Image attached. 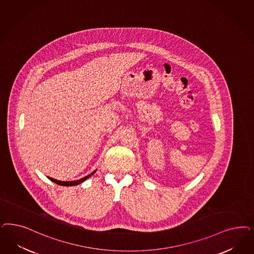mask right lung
<instances>
[{
  "instance_id": "right-lung-1",
  "label": "right lung",
  "mask_w": 254,
  "mask_h": 254,
  "mask_svg": "<svg viewBox=\"0 0 254 254\" xmlns=\"http://www.w3.org/2000/svg\"><path fill=\"white\" fill-rule=\"evenodd\" d=\"M96 172V170L95 171H93V172L90 174V175H88V176H86V177H84V178H82L80 180H74V181H62V180H55V179H52V178H50V177H48L49 178V180H51V181H53L54 183H56L58 185H61V186H74V185H78V184H80L82 182H84L85 180H88L89 178H90L94 173Z\"/></svg>"
}]
</instances>
